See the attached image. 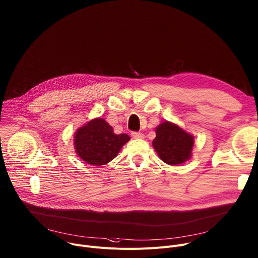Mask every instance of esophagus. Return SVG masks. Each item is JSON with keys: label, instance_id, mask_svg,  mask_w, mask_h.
<instances>
[{"label": "esophagus", "instance_id": "obj_1", "mask_svg": "<svg viewBox=\"0 0 258 258\" xmlns=\"http://www.w3.org/2000/svg\"><path fill=\"white\" fill-rule=\"evenodd\" d=\"M132 137H133L134 139H144V138H145L144 134L138 133V132H133V133H132Z\"/></svg>", "mask_w": 258, "mask_h": 258}]
</instances>
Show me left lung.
<instances>
[{
  "mask_svg": "<svg viewBox=\"0 0 258 258\" xmlns=\"http://www.w3.org/2000/svg\"><path fill=\"white\" fill-rule=\"evenodd\" d=\"M156 138L152 145L159 158L169 165L186 162L192 155L194 137L178 125L165 121L156 130Z\"/></svg>",
  "mask_w": 258,
  "mask_h": 258,
  "instance_id": "8db88e82",
  "label": "left lung"
}]
</instances>
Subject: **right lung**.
<instances>
[{
    "instance_id": "obj_1",
    "label": "right lung",
    "mask_w": 258,
    "mask_h": 258,
    "mask_svg": "<svg viewBox=\"0 0 258 258\" xmlns=\"http://www.w3.org/2000/svg\"><path fill=\"white\" fill-rule=\"evenodd\" d=\"M130 139L126 134L115 135L112 126L99 117L90 120L76 132L75 149L86 163L99 166L115 158Z\"/></svg>"
}]
</instances>
